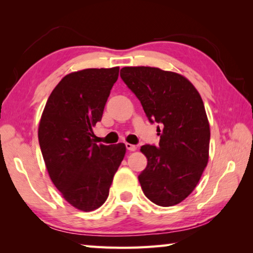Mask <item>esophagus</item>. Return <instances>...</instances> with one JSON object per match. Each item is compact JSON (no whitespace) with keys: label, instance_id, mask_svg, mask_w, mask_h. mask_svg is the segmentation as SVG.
<instances>
[{"label":"esophagus","instance_id":"obj_1","mask_svg":"<svg viewBox=\"0 0 253 253\" xmlns=\"http://www.w3.org/2000/svg\"><path fill=\"white\" fill-rule=\"evenodd\" d=\"M125 146H126V148L128 149V151H130V152L136 151V148H137L136 145H132V144H129V143H126Z\"/></svg>","mask_w":253,"mask_h":253}]
</instances>
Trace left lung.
I'll return each mask as SVG.
<instances>
[{
  "label": "left lung",
  "mask_w": 253,
  "mask_h": 253,
  "mask_svg": "<svg viewBox=\"0 0 253 253\" xmlns=\"http://www.w3.org/2000/svg\"><path fill=\"white\" fill-rule=\"evenodd\" d=\"M124 83L157 123L158 146L140 151L147 166L138 181L148 200L172 207L190 195L209 161L210 125L200 93L185 77L152 67H125Z\"/></svg>",
  "instance_id": "left-lung-1"
}]
</instances>
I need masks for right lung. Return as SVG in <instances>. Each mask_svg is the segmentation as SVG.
<instances>
[{
  "mask_svg": "<svg viewBox=\"0 0 253 253\" xmlns=\"http://www.w3.org/2000/svg\"><path fill=\"white\" fill-rule=\"evenodd\" d=\"M118 74L115 67L67 75L41 116L38 136L51 181L68 203L84 212L105 203L126 153L125 144L97 145L92 138Z\"/></svg>",
  "mask_w": 253,
  "mask_h": 253,
  "instance_id": "add662e5",
  "label": "right lung"
}]
</instances>
